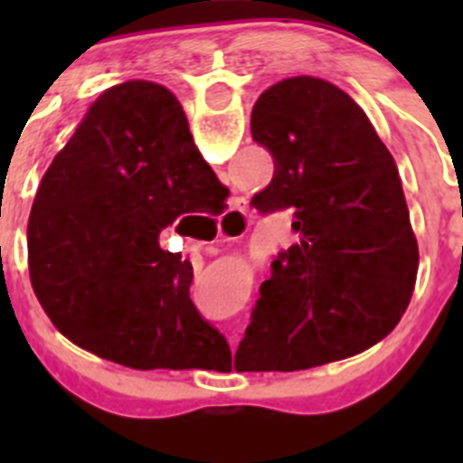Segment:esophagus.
Wrapping results in <instances>:
<instances>
[{
  "instance_id": "34e87169",
  "label": "esophagus",
  "mask_w": 463,
  "mask_h": 463,
  "mask_svg": "<svg viewBox=\"0 0 463 463\" xmlns=\"http://www.w3.org/2000/svg\"><path fill=\"white\" fill-rule=\"evenodd\" d=\"M232 206H229L227 215H224V227L229 229V236L236 234V229H239L241 222H245V206H248V202H245V196H232ZM243 234V232H241ZM227 236V234H222Z\"/></svg>"
}]
</instances>
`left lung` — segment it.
<instances>
[{
    "mask_svg": "<svg viewBox=\"0 0 463 463\" xmlns=\"http://www.w3.org/2000/svg\"><path fill=\"white\" fill-rule=\"evenodd\" d=\"M250 127L276 165L252 206L294 208L298 243L261 282L234 369H313L369 350L406 313L420 267L394 157L362 106L315 76L264 90Z\"/></svg>",
    "mask_w": 463,
    "mask_h": 463,
    "instance_id": "8db88e82",
    "label": "left lung"
}]
</instances>
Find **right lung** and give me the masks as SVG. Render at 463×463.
<instances>
[{
  "instance_id": "1",
  "label": "right lung",
  "mask_w": 463,
  "mask_h": 463,
  "mask_svg": "<svg viewBox=\"0 0 463 463\" xmlns=\"http://www.w3.org/2000/svg\"><path fill=\"white\" fill-rule=\"evenodd\" d=\"M227 196L165 85L104 90L48 166L27 224L32 288L55 329L138 371L229 354L190 301L192 264L159 248L181 215H215Z\"/></svg>"
}]
</instances>
